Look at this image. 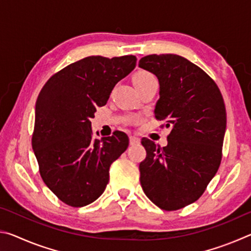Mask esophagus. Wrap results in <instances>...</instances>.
<instances>
[{"mask_svg":"<svg viewBox=\"0 0 251 251\" xmlns=\"http://www.w3.org/2000/svg\"><path fill=\"white\" fill-rule=\"evenodd\" d=\"M139 143H141V139L137 138V137H135V136H129V144H130L131 146L138 145Z\"/></svg>","mask_w":251,"mask_h":251,"instance_id":"obj_1","label":"esophagus"}]
</instances>
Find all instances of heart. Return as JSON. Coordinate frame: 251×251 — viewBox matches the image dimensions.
<instances>
[{
    "label": "heart",
    "instance_id": "obj_1",
    "mask_svg": "<svg viewBox=\"0 0 251 251\" xmlns=\"http://www.w3.org/2000/svg\"><path fill=\"white\" fill-rule=\"evenodd\" d=\"M151 77H154L151 73H148V72L145 71H141V72H137L134 76H133V83L136 87L139 86V85L143 84L144 82H146L147 79H150Z\"/></svg>",
    "mask_w": 251,
    "mask_h": 251
}]
</instances>
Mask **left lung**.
Masks as SVG:
<instances>
[{
    "label": "left lung",
    "instance_id": "obj_1",
    "mask_svg": "<svg viewBox=\"0 0 251 251\" xmlns=\"http://www.w3.org/2000/svg\"><path fill=\"white\" fill-rule=\"evenodd\" d=\"M138 65L158 78L155 117L171 128L163 148L142 139L147 155L139 164L141 185L160 209L177 210L196 201L218 171L227 123L224 99L209 75L179 55H147Z\"/></svg>",
    "mask_w": 251,
    "mask_h": 251
}]
</instances>
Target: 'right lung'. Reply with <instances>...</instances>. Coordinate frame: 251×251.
Listing matches in <instances>:
<instances>
[{"label":"right lung","mask_w":251,"mask_h":251,"mask_svg":"<svg viewBox=\"0 0 251 251\" xmlns=\"http://www.w3.org/2000/svg\"><path fill=\"white\" fill-rule=\"evenodd\" d=\"M136 61L134 55L85 57L54 74L40 92L32 147L42 179L66 205L95 201L108 184L110 165L128 147L123 131L93 138L91 118Z\"/></svg>","instance_id":"1"}]
</instances>
